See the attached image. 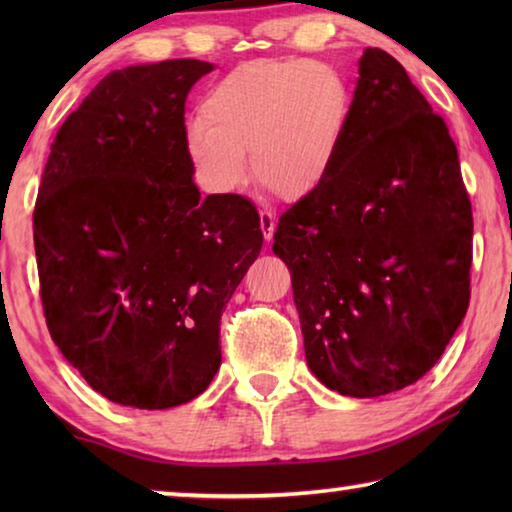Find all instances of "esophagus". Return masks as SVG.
<instances>
[{
	"label": "esophagus",
	"instance_id": "esophagus-1",
	"mask_svg": "<svg viewBox=\"0 0 512 512\" xmlns=\"http://www.w3.org/2000/svg\"><path fill=\"white\" fill-rule=\"evenodd\" d=\"M259 228L264 232V239L271 241L275 232V216L271 212H259Z\"/></svg>",
	"mask_w": 512,
	"mask_h": 512
}]
</instances>
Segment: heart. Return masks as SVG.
<instances>
[{
	"instance_id": "1",
	"label": "heart",
	"mask_w": 512,
	"mask_h": 512,
	"mask_svg": "<svg viewBox=\"0 0 512 512\" xmlns=\"http://www.w3.org/2000/svg\"><path fill=\"white\" fill-rule=\"evenodd\" d=\"M352 110L350 85L323 60L259 58L230 69L187 124L185 155L205 192L232 194L250 167L277 196H307L339 158Z\"/></svg>"
}]
</instances>
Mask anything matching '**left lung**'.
<instances>
[{
    "instance_id": "obj_1",
    "label": "left lung",
    "mask_w": 512,
    "mask_h": 512,
    "mask_svg": "<svg viewBox=\"0 0 512 512\" xmlns=\"http://www.w3.org/2000/svg\"><path fill=\"white\" fill-rule=\"evenodd\" d=\"M472 228L445 119L368 47L339 158L275 232L311 372L350 397L427 375L470 305Z\"/></svg>"
}]
</instances>
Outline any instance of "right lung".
Wrapping results in <instances>:
<instances>
[{
  "instance_id": "right-lung-1",
  "label": "right lung",
  "mask_w": 512,
  "mask_h": 512,
  "mask_svg": "<svg viewBox=\"0 0 512 512\" xmlns=\"http://www.w3.org/2000/svg\"><path fill=\"white\" fill-rule=\"evenodd\" d=\"M207 72L194 58L110 72L58 128L33 210L51 339L135 409L210 386L225 305L264 244L246 196L194 185L185 101Z\"/></svg>"
}]
</instances>
